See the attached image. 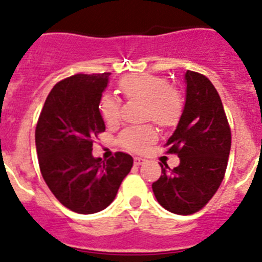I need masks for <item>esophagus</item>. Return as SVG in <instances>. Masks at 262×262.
<instances>
[{"label":"esophagus","mask_w":262,"mask_h":262,"mask_svg":"<svg viewBox=\"0 0 262 262\" xmlns=\"http://www.w3.org/2000/svg\"><path fill=\"white\" fill-rule=\"evenodd\" d=\"M145 163V159H143V157H135V159H134V164H135V165H143V164Z\"/></svg>","instance_id":"obj_1"}]
</instances>
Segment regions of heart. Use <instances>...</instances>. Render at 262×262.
I'll return each mask as SVG.
<instances>
[{
    "label": "heart",
    "mask_w": 262,
    "mask_h": 262,
    "mask_svg": "<svg viewBox=\"0 0 262 262\" xmlns=\"http://www.w3.org/2000/svg\"><path fill=\"white\" fill-rule=\"evenodd\" d=\"M119 89L128 98H144L145 115L161 124L173 126L178 122L184 108V99L180 92L169 88L166 78L154 75H131L122 78ZM99 110L107 124L117 123L120 118L119 101L110 94H105L99 102ZM154 126H134L124 129L120 142L131 151L140 152L156 139Z\"/></svg>",
    "instance_id": "1"
}]
</instances>
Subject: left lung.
Listing matches in <instances>:
<instances>
[{
	"instance_id": "1",
	"label": "left lung",
	"mask_w": 262,
	"mask_h": 262,
	"mask_svg": "<svg viewBox=\"0 0 262 262\" xmlns=\"http://www.w3.org/2000/svg\"><path fill=\"white\" fill-rule=\"evenodd\" d=\"M186 98L174 133L168 139L169 154L180 165H161L152 184L157 202L173 214L200 211L223 181L231 149V129L223 103L211 81L193 71L185 73Z\"/></svg>"
}]
</instances>
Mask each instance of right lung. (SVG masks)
Instances as JSON below:
<instances>
[{
	"mask_svg": "<svg viewBox=\"0 0 262 262\" xmlns=\"http://www.w3.org/2000/svg\"><path fill=\"white\" fill-rule=\"evenodd\" d=\"M110 75H75L57 82L36 124L41 176L59 202L78 214L105 210L134 164L123 152L106 161L92 154L93 138L106 128L99 102Z\"/></svg>",
	"mask_w": 262,
	"mask_h": 262,
	"instance_id": "add662e5",
	"label": "right lung"
}]
</instances>
